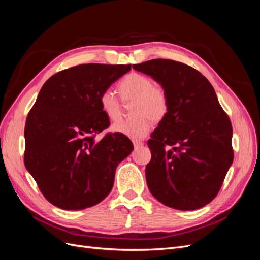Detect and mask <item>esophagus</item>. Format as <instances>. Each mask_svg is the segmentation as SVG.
Here are the masks:
<instances>
[{"instance_id": "esophagus-1", "label": "esophagus", "mask_w": 260, "mask_h": 260, "mask_svg": "<svg viewBox=\"0 0 260 260\" xmlns=\"http://www.w3.org/2000/svg\"><path fill=\"white\" fill-rule=\"evenodd\" d=\"M133 145H135V147H136V148H138V147H140V146H142V145H143V142H142V141L135 140V141H133Z\"/></svg>"}]
</instances>
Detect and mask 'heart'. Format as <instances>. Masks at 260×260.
<instances>
[{"instance_id":"heart-1","label":"heart","mask_w":260,"mask_h":260,"mask_svg":"<svg viewBox=\"0 0 260 260\" xmlns=\"http://www.w3.org/2000/svg\"><path fill=\"white\" fill-rule=\"evenodd\" d=\"M123 103L135 102L132 115L136 118L120 120L112 125V131L130 139H144L152 130L154 121H160L166 117L169 101L166 91L155 85L151 78L138 73H130L118 84ZM100 106L109 120L120 119L121 105L112 90H104L100 95Z\"/></svg>"}]
</instances>
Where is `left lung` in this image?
<instances>
[{"label": "left lung", "mask_w": 260, "mask_h": 260, "mask_svg": "<svg viewBox=\"0 0 260 260\" xmlns=\"http://www.w3.org/2000/svg\"><path fill=\"white\" fill-rule=\"evenodd\" d=\"M132 67L158 82L169 101L166 117L147 141L149 191L171 208L204 207L216 198L233 162L229 117L210 82L196 69L161 58Z\"/></svg>", "instance_id": "1"}]
</instances>
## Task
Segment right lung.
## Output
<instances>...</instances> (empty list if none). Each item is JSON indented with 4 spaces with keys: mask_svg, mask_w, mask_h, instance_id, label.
Here are the masks:
<instances>
[{
    "mask_svg": "<svg viewBox=\"0 0 260 260\" xmlns=\"http://www.w3.org/2000/svg\"><path fill=\"white\" fill-rule=\"evenodd\" d=\"M131 65L83 64L55 74L43 84L25 127V166L44 198L65 210L96 205L112 191L118 164L133 151L108 128L100 95Z\"/></svg>",
    "mask_w": 260,
    "mask_h": 260,
    "instance_id": "right-lung-1",
    "label": "right lung"
}]
</instances>
